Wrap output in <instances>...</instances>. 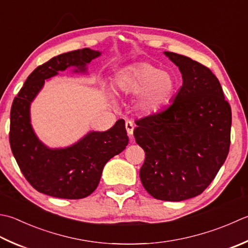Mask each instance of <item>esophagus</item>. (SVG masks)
<instances>
[{
    "instance_id": "34e87169",
    "label": "esophagus",
    "mask_w": 248,
    "mask_h": 248,
    "mask_svg": "<svg viewBox=\"0 0 248 248\" xmlns=\"http://www.w3.org/2000/svg\"><path fill=\"white\" fill-rule=\"evenodd\" d=\"M125 129H127V132H128V135L129 138L131 139L132 138L133 135V130H134V124L131 120H127L125 121Z\"/></svg>"
}]
</instances>
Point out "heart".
I'll return each mask as SVG.
<instances>
[{
	"label": "heart",
	"instance_id": "b5f03b06",
	"mask_svg": "<svg viewBox=\"0 0 248 248\" xmlns=\"http://www.w3.org/2000/svg\"><path fill=\"white\" fill-rule=\"evenodd\" d=\"M121 93L139 95L138 108L152 114L171 103L176 92V81L171 73L160 71L147 62H140L121 72L115 81Z\"/></svg>",
	"mask_w": 248,
	"mask_h": 248
}]
</instances>
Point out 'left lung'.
I'll use <instances>...</instances> for the list:
<instances>
[{"instance_id":"1","label":"left lung","mask_w":248,"mask_h":248,"mask_svg":"<svg viewBox=\"0 0 248 248\" xmlns=\"http://www.w3.org/2000/svg\"><path fill=\"white\" fill-rule=\"evenodd\" d=\"M182 73L183 86L166 109L135 121L145 152L140 177L150 196L183 201L207 188L229 153L231 108L219 80L190 58L164 51Z\"/></svg>"}]
</instances>
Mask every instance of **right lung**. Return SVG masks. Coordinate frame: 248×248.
Returning a JSON list of instances; mask_svg holds the SVG:
<instances>
[{"label": "right lung", "instance_id": "1", "mask_svg": "<svg viewBox=\"0 0 248 248\" xmlns=\"http://www.w3.org/2000/svg\"><path fill=\"white\" fill-rule=\"evenodd\" d=\"M100 55L84 48L53 57L29 75L14 99L9 143L23 176L38 192L70 200L88 197L98 187L106 162L129 143L123 119L108 131H91L71 146L56 149L44 145L32 128L30 106L45 79L71 66L76 73H85L86 65Z\"/></svg>", "mask_w": 248, "mask_h": 248}]
</instances>
